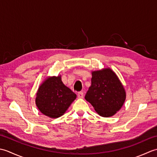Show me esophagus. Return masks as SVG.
Segmentation results:
<instances>
[{"instance_id":"1","label":"esophagus","mask_w":157,"mask_h":157,"mask_svg":"<svg viewBox=\"0 0 157 157\" xmlns=\"http://www.w3.org/2000/svg\"><path fill=\"white\" fill-rule=\"evenodd\" d=\"M78 97L79 98H84V93L82 92H79L78 94Z\"/></svg>"}]
</instances>
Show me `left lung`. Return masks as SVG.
I'll use <instances>...</instances> for the list:
<instances>
[{"label":"left lung","instance_id":"8db88e82","mask_svg":"<svg viewBox=\"0 0 157 157\" xmlns=\"http://www.w3.org/2000/svg\"><path fill=\"white\" fill-rule=\"evenodd\" d=\"M92 84L85 99L99 115L109 117L119 111L125 101V89L118 77L110 68L92 73Z\"/></svg>","mask_w":157,"mask_h":157}]
</instances>
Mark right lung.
Segmentation results:
<instances>
[{
	"mask_svg": "<svg viewBox=\"0 0 157 157\" xmlns=\"http://www.w3.org/2000/svg\"><path fill=\"white\" fill-rule=\"evenodd\" d=\"M76 96L64 85L61 76L49 77L38 90L36 105L44 115L58 118L64 114Z\"/></svg>",
	"mask_w": 157,
	"mask_h": 157,
	"instance_id": "right-lung-1",
	"label": "right lung"
}]
</instances>
